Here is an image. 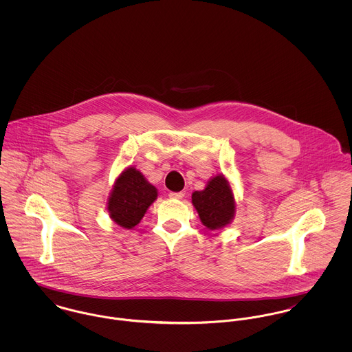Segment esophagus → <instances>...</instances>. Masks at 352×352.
I'll return each instance as SVG.
<instances>
[{
  "instance_id": "1",
  "label": "esophagus",
  "mask_w": 352,
  "mask_h": 352,
  "mask_svg": "<svg viewBox=\"0 0 352 352\" xmlns=\"http://www.w3.org/2000/svg\"><path fill=\"white\" fill-rule=\"evenodd\" d=\"M170 199H183L184 194L183 192H169Z\"/></svg>"
}]
</instances>
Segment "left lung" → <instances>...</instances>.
<instances>
[{
	"instance_id": "left-lung-1",
	"label": "left lung",
	"mask_w": 352,
	"mask_h": 352,
	"mask_svg": "<svg viewBox=\"0 0 352 352\" xmlns=\"http://www.w3.org/2000/svg\"><path fill=\"white\" fill-rule=\"evenodd\" d=\"M192 204L197 208L201 223L210 230L228 226L236 214V199L230 183L223 175L211 177L204 190L192 194Z\"/></svg>"
}]
</instances>
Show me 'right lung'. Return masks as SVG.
Wrapping results in <instances>:
<instances>
[{
    "label": "right lung",
    "mask_w": 352,
    "mask_h": 352,
    "mask_svg": "<svg viewBox=\"0 0 352 352\" xmlns=\"http://www.w3.org/2000/svg\"><path fill=\"white\" fill-rule=\"evenodd\" d=\"M157 188L134 166H129L116 177L107 201L111 219L124 228H135L151 203L157 199Z\"/></svg>",
    "instance_id": "right-lung-1"
}]
</instances>
